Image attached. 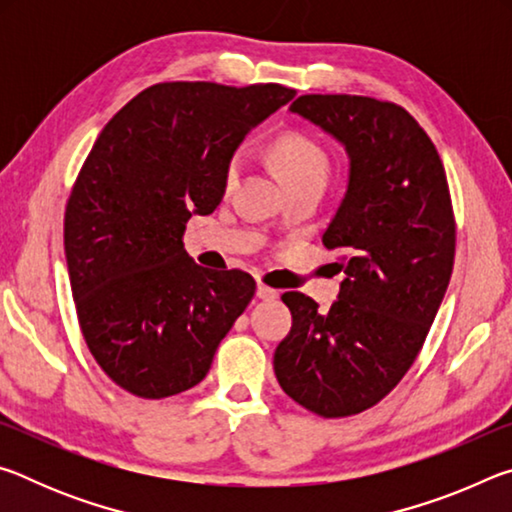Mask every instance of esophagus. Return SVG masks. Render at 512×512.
Wrapping results in <instances>:
<instances>
[{"mask_svg": "<svg viewBox=\"0 0 512 512\" xmlns=\"http://www.w3.org/2000/svg\"><path fill=\"white\" fill-rule=\"evenodd\" d=\"M257 298L273 300V298H277V291L271 289V287H266V284H257Z\"/></svg>", "mask_w": 512, "mask_h": 512, "instance_id": "obj_1", "label": "esophagus"}]
</instances>
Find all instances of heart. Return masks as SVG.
<instances>
[{
    "instance_id": "heart-1",
    "label": "heart",
    "mask_w": 512,
    "mask_h": 512,
    "mask_svg": "<svg viewBox=\"0 0 512 512\" xmlns=\"http://www.w3.org/2000/svg\"><path fill=\"white\" fill-rule=\"evenodd\" d=\"M268 155L275 164L287 189L302 185H325L329 173V155L323 144L307 133L287 131L277 135L268 146ZM244 169V153L237 151L225 164L223 183L225 187H235Z\"/></svg>"
}]
</instances>
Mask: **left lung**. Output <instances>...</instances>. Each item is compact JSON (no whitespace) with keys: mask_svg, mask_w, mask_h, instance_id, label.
I'll list each match as a JSON object with an SVG mask.
<instances>
[{"mask_svg":"<svg viewBox=\"0 0 512 512\" xmlns=\"http://www.w3.org/2000/svg\"><path fill=\"white\" fill-rule=\"evenodd\" d=\"M289 110L348 151V189L323 235L345 280L327 314L284 293L293 325L273 368L293 402L348 418L384 400L427 339L454 268L452 198L436 146L397 103L302 94Z\"/></svg>","mask_w":512,"mask_h":512,"instance_id":"left-lung-1","label":"left lung"}]
</instances>
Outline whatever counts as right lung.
<instances>
[{
	"instance_id": "add662e5",
	"label": "right lung",
	"mask_w": 512,
	"mask_h": 512,
	"mask_svg": "<svg viewBox=\"0 0 512 512\" xmlns=\"http://www.w3.org/2000/svg\"><path fill=\"white\" fill-rule=\"evenodd\" d=\"M293 97L277 83H158L103 126L65 207V257L83 339L124 391H189L253 300V277L198 266L183 235L221 203L250 128Z\"/></svg>"
}]
</instances>
